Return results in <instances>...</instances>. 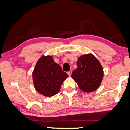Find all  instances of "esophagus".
<instances>
[{
  "mask_svg": "<svg viewBox=\"0 0 130 130\" xmlns=\"http://www.w3.org/2000/svg\"><path fill=\"white\" fill-rule=\"evenodd\" d=\"M72 70H70V71H69V72H67V74H68L69 75V76H71V74H72Z\"/></svg>",
  "mask_w": 130,
  "mask_h": 130,
  "instance_id": "1",
  "label": "esophagus"
}]
</instances>
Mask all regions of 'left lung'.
Returning a JSON list of instances; mask_svg holds the SVG:
<instances>
[{
  "instance_id": "8db88e82",
  "label": "left lung",
  "mask_w": 130,
  "mask_h": 130,
  "mask_svg": "<svg viewBox=\"0 0 130 130\" xmlns=\"http://www.w3.org/2000/svg\"><path fill=\"white\" fill-rule=\"evenodd\" d=\"M77 68L72 73V77L84 92L97 90L103 77V70L100 63L91 54L83 55L78 58Z\"/></svg>"
}]
</instances>
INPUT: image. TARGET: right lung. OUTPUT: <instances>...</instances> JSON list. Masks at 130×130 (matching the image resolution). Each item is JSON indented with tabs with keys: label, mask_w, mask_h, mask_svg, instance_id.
<instances>
[{
	"label": "right lung",
	"mask_w": 130,
	"mask_h": 130,
	"mask_svg": "<svg viewBox=\"0 0 130 130\" xmlns=\"http://www.w3.org/2000/svg\"><path fill=\"white\" fill-rule=\"evenodd\" d=\"M68 76L61 66L55 63L52 56L42 57L33 72L35 89L46 97H52L58 93L64 80Z\"/></svg>",
	"instance_id": "1"
}]
</instances>
